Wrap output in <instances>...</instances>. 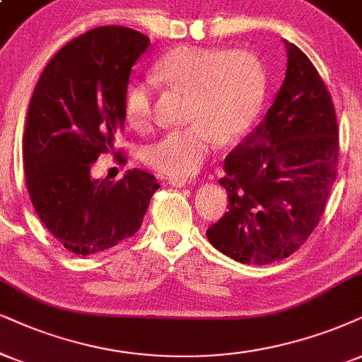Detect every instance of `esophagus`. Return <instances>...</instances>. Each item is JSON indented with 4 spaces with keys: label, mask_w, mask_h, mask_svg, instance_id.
Here are the masks:
<instances>
[{
    "label": "esophagus",
    "mask_w": 362,
    "mask_h": 362,
    "mask_svg": "<svg viewBox=\"0 0 362 362\" xmlns=\"http://www.w3.org/2000/svg\"><path fill=\"white\" fill-rule=\"evenodd\" d=\"M169 185L174 186V188H182V186L188 185V180H185V177H169Z\"/></svg>",
    "instance_id": "obj_1"
}]
</instances>
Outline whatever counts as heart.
<instances>
[{"label":"heart","mask_w":362,"mask_h":362,"mask_svg":"<svg viewBox=\"0 0 362 362\" xmlns=\"http://www.w3.org/2000/svg\"><path fill=\"white\" fill-rule=\"evenodd\" d=\"M154 75L169 87L189 90V126L173 129L144 151V160L160 174L185 177L198 171L221 136L247 132L260 112L267 88L262 62L250 52L180 47L154 65ZM154 87L132 80L124 93V115L134 129L153 120Z\"/></svg>","instance_id":"heart-1"}]
</instances>
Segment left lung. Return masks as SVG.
I'll list each match as a JSON object with an SVG mask.
<instances>
[{
    "instance_id": "8db88e82",
    "label": "left lung",
    "mask_w": 362,
    "mask_h": 362,
    "mask_svg": "<svg viewBox=\"0 0 362 362\" xmlns=\"http://www.w3.org/2000/svg\"><path fill=\"white\" fill-rule=\"evenodd\" d=\"M287 72L260 126L225 159L228 211L209 243L248 265L297 252L322 216L337 176L336 109L312 62L285 42Z\"/></svg>"
}]
</instances>
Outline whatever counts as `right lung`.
Returning a JSON list of instances; mask_svg holds the SVG:
<instances>
[{"mask_svg": "<svg viewBox=\"0 0 362 362\" xmlns=\"http://www.w3.org/2000/svg\"><path fill=\"white\" fill-rule=\"evenodd\" d=\"M149 45L126 26L93 28L55 53L31 95L23 134L26 189L45 228L75 255L134 236L159 188L141 169L117 182L90 174L100 154L114 153L129 75Z\"/></svg>", "mask_w": 362, "mask_h": 362, "instance_id": "obj_1", "label": "right lung"}]
</instances>
